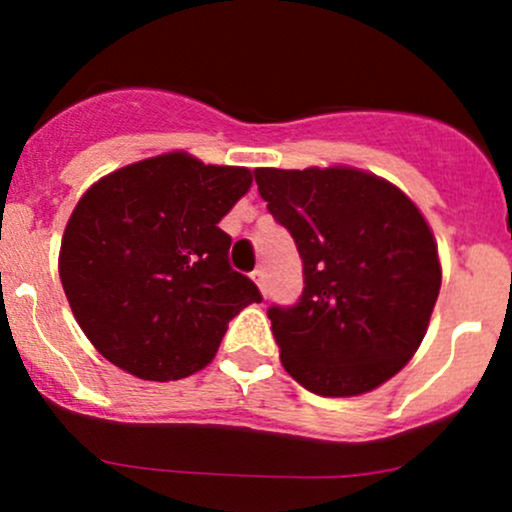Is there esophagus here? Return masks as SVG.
Here are the masks:
<instances>
[{
    "label": "esophagus",
    "mask_w": 512,
    "mask_h": 512,
    "mask_svg": "<svg viewBox=\"0 0 512 512\" xmlns=\"http://www.w3.org/2000/svg\"><path fill=\"white\" fill-rule=\"evenodd\" d=\"M250 277H252V282H255V285L260 287V292L267 297V277H265V270H262V267H257V270L252 272Z\"/></svg>",
    "instance_id": "obj_1"
}]
</instances>
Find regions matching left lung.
Listing matches in <instances>:
<instances>
[{"label":"left lung","mask_w":512,"mask_h":512,"mask_svg":"<svg viewBox=\"0 0 512 512\" xmlns=\"http://www.w3.org/2000/svg\"><path fill=\"white\" fill-rule=\"evenodd\" d=\"M267 210L297 242L304 292L270 307L282 366L319 396H359L399 374L441 289L436 237L414 200L349 165L257 168Z\"/></svg>","instance_id":"left-lung-1"}]
</instances>
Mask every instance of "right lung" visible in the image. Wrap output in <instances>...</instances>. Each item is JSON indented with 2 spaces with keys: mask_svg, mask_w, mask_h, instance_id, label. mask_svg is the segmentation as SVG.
Here are the masks:
<instances>
[{
  "mask_svg": "<svg viewBox=\"0 0 512 512\" xmlns=\"http://www.w3.org/2000/svg\"><path fill=\"white\" fill-rule=\"evenodd\" d=\"M240 165L173 151L103 175L76 203L59 277L76 322L111 364L146 381L205 369L260 289L227 262L218 227L250 190Z\"/></svg>",
  "mask_w": 512,
  "mask_h": 512,
  "instance_id": "1",
  "label": "right lung"
}]
</instances>
